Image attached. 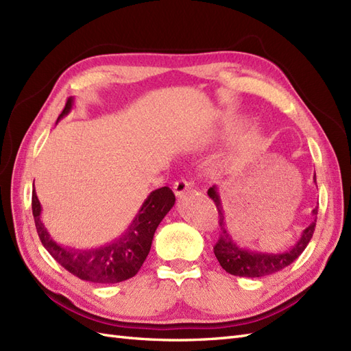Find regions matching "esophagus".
I'll return each mask as SVG.
<instances>
[{
	"instance_id": "esophagus-1",
	"label": "esophagus",
	"mask_w": 351,
	"mask_h": 351,
	"mask_svg": "<svg viewBox=\"0 0 351 351\" xmlns=\"http://www.w3.org/2000/svg\"><path fill=\"white\" fill-rule=\"evenodd\" d=\"M189 189H191V184H189L186 180H178V182L174 183L173 186V191H174V195L177 197H182L184 193L189 192Z\"/></svg>"
}]
</instances>
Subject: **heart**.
<instances>
[{
    "label": "heart",
    "mask_w": 351,
    "mask_h": 351,
    "mask_svg": "<svg viewBox=\"0 0 351 351\" xmlns=\"http://www.w3.org/2000/svg\"><path fill=\"white\" fill-rule=\"evenodd\" d=\"M213 137H214V134H206V136H204V137L201 138V141H199V143H201V145L208 143V141H210Z\"/></svg>",
    "instance_id": "heart-1"
}]
</instances>
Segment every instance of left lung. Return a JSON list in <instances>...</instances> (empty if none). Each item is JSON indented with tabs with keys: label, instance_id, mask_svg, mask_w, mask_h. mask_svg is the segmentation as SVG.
<instances>
[{
	"label": "left lung",
	"instance_id": "8db88e82",
	"mask_svg": "<svg viewBox=\"0 0 351 351\" xmlns=\"http://www.w3.org/2000/svg\"><path fill=\"white\" fill-rule=\"evenodd\" d=\"M316 183V174L313 177ZM208 196H210L217 205V210L220 214V239L214 246V254L219 260L220 266L233 276L241 278H263L267 274L276 273L283 267L289 266L292 261H295L301 252L306 250L311 236L315 232L316 219H317V206L311 214H313V221H311L304 230H302L300 239L293 243L291 248L282 252L271 251H257L246 248L245 245L239 243L234 239L229 224L226 221V213L221 202L220 191L217 186L208 189Z\"/></svg>",
	"mask_w": 351,
	"mask_h": 351
}]
</instances>
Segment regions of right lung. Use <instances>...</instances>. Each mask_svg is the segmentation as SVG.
<instances>
[{
	"label": "right lung",
	"instance_id": "right-lung-1",
	"mask_svg": "<svg viewBox=\"0 0 351 351\" xmlns=\"http://www.w3.org/2000/svg\"><path fill=\"white\" fill-rule=\"evenodd\" d=\"M73 103L75 97H69L58 122L72 110ZM174 204L176 196L171 189L167 186L156 189L149 193L127 230L118 238L96 248H75L51 238L41 220L43 208L35 189L32 191V214L44 248L66 270L82 280L94 283H118L136 276L150 251L159 223Z\"/></svg>",
	"mask_w": 351,
	"mask_h": 351
}]
</instances>
